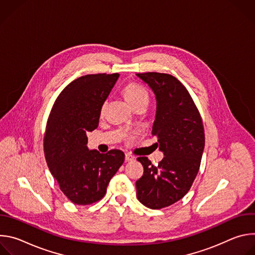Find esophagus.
<instances>
[{
  "mask_svg": "<svg viewBox=\"0 0 255 255\" xmlns=\"http://www.w3.org/2000/svg\"><path fill=\"white\" fill-rule=\"evenodd\" d=\"M125 159H126V161H132V160L135 159V157L131 153H126L125 154Z\"/></svg>",
  "mask_w": 255,
  "mask_h": 255,
  "instance_id": "esophagus-1",
  "label": "esophagus"
}]
</instances>
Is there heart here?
Segmentation results:
<instances>
[{
	"mask_svg": "<svg viewBox=\"0 0 255 255\" xmlns=\"http://www.w3.org/2000/svg\"><path fill=\"white\" fill-rule=\"evenodd\" d=\"M124 96L126 100L129 102V104L135 108L139 105H148L149 102V95L147 90L145 89L142 85L136 84V83H130L128 84L124 90H123ZM106 102L102 105L100 113L103 115L105 111Z\"/></svg>",
	"mask_w": 255,
	"mask_h": 255,
	"instance_id": "heart-1",
	"label": "heart"
}]
</instances>
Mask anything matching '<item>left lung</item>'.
I'll return each mask as SVG.
<instances>
[{"instance_id": "obj_1", "label": "left lung", "mask_w": 255, "mask_h": 255, "mask_svg": "<svg viewBox=\"0 0 255 255\" xmlns=\"http://www.w3.org/2000/svg\"><path fill=\"white\" fill-rule=\"evenodd\" d=\"M156 96L153 136L164 157L157 165L145 156L137 158L143 175L136 181L137 199L153 210L168 207L190 191L198 174L205 147L202 117L186 87L161 72L136 74Z\"/></svg>"}]
</instances>
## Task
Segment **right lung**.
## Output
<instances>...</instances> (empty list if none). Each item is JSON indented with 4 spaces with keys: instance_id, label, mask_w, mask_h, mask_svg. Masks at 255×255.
<instances>
[{
    "instance_id": "obj_1",
    "label": "right lung",
    "mask_w": 255,
    "mask_h": 255,
    "mask_svg": "<svg viewBox=\"0 0 255 255\" xmlns=\"http://www.w3.org/2000/svg\"><path fill=\"white\" fill-rule=\"evenodd\" d=\"M119 76L87 75L72 81L50 111L43 139L45 159L61 192L76 205L100 201L124 162L121 150L103 154L87 147V132L98 127L101 107Z\"/></svg>"
}]
</instances>
